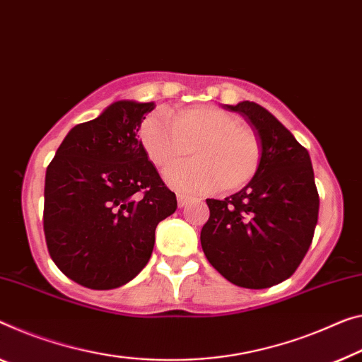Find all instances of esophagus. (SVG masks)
Returning <instances> with one entry per match:
<instances>
[{
	"label": "esophagus",
	"mask_w": 362,
	"mask_h": 362,
	"mask_svg": "<svg viewBox=\"0 0 362 362\" xmlns=\"http://www.w3.org/2000/svg\"><path fill=\"white\" fill-rule=\"evenodd\" d=\"M189 200H191V197L189 196H185V194H177V205H180V207H185Z\"/></svg>",
	"instance_id": "34e87169"
}]
</instances>
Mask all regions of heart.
Here are the masks:
<instances>
[{
  "label": "heart",
  "mask_w": 362,
  "mask_h": 362,
  "mask_svg": "<svg viewBox=\"0 0 362 362\" xmlns=\"http://www.w3.org/2000/svg\"><path fill=\"white\" fill-rule=\"evenodd\" d=\"M139 142L160 173L175 165L191 148L193 162L170 172L166 180L185 192H235L257 175L262 146L241 119L215 107H185L170 118L152 113L139 127Z\"/></svg>",
  "instance_id": "obj_1"
}]
</instances>
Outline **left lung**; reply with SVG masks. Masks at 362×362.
<instances>
[{
    "label": "left lung",
    "mask_w": 362,
    "mask_h": 362,
    "mask_svg": "<svg viewBox=\"0 0 362 362\" xmlns=\"http://www.w3.org/2000/svg\"><path fill=\"white\" fill-rule=\"evenodd\" d=\"M257 134V175L223 200L207 199L200 231L204 254L233 285L262 290L290 278L313 243L319 192L309 152L270 111L254 102L223 105Z\"/></svg>",
    "instance_id": "left-lung-1"
}]
</instances>
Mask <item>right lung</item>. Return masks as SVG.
<instances>
[{
	"label": "right lung",
	"instance_id": "1",
	"mask_svg": "<svg viewBox=\"0 0 362 362\" xmlns=\"http://www.w3.org/2000/svg\"><path fill=\"white\" fill-rule=\"evenodd\" d=\"M153 102L119 100L72 127L45 176L43 231L63 274L90 290H113L147 265L155 228L177 207L139 142Z\"/></svg>",
	"mask_w": 362,
	"mask_h": 362
}]
</instances>
